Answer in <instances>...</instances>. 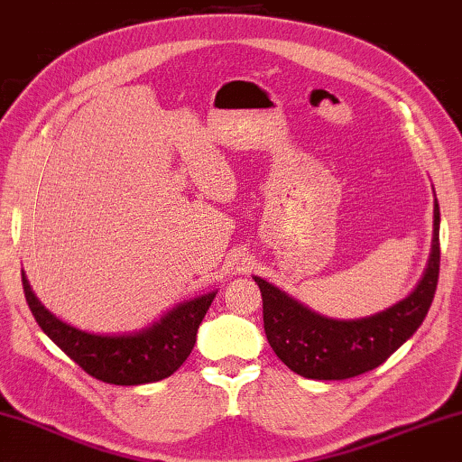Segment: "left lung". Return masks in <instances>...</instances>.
<instances>
[{"mask_svg": "<svg viewBox=\"0 0 462 462\" xmlns=\"http://www.w3.org/2000/svg\"><path fill=\"white\" fill-rule=\"evenodd\" d=\"M440 208L434 194V236L423 276L405 299L374 315L334 319L313 311L268 281L254 276L263 302L268 344L292 373L344 381L383 365L410 339L434 300L440 272Z\"/></svg>", "mask_w": 462, "mask_h": 462, "instance_id": "8db88e82", "label": "left lung"}]
</instances>
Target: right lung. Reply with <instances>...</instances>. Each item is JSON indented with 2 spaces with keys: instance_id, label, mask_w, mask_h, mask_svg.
Here are the masks:
<instances>
[{
  "instance_id": "right-lung-1",
  "label": "right lung",
  "mask_w": 462,
  "mask_h": 462,
  "mask_svg": "<svg viewBox=\"0 0 462 462\" xmlns=\"http://www.w3.org/2000/svg\"><path fill=\"white\" fill-rule=\"evenodd\" d=\"M24 297L36 323L89 376L110 384H147L168 379L184 365L196 344V331L217 291L186 299L160 319L125 334H94L59 319L30 289L22 270Z\"/></svg>"
}]
</instances>
